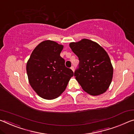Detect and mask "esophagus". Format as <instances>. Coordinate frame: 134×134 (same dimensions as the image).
Instances as JSON below:
<instances>
[{
	"instance_id": "1",
	"label": "esophagus",
	"mask_w": 134,
	"mask_h": 134,
	"mask_svg": "<svg viewBox=\"0 0 134 134\" xmlns=\"http://www.w3.org/2000/svg\"><path fill=\"white\" fill-rule=\"evenodd\" d=\"M71 69L74 71V70H75V67H74V66H71Z\"/></svg>"
}]
</instances>
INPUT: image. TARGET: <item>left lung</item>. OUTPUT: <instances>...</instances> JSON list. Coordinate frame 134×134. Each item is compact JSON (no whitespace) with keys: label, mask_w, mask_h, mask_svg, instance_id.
<instances>
[{"label":"left lung","mask_w":134,"mask_h":134,"mask_svg":"<svg viewBox=\"0 0 134 134\" xmlns=\"http://www.w3.org/2000/svg\"><path fill=\"white\" fill-rule=\"evenodd\" d=\"M70 47L79 60L74 76L83 90L92 95L105 92L113 74L111 61L105 51L98 43L86 39L72 42Z\"/></svg>","instance_id":"obj_1"}]
</instances>
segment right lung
<instances>
[{
  "label": "right lung",
  "mask_w": 134,
  "mask_h": 134,
  "mask_svg": "<svg viewBox=\"0 0 134 134\" xmlns=\"http://www.w3.org/2000/svg\"><path fill=\"white\" fill-rule=\"evenodd\" d=\"M63 46L51 40L41 42L31 53L27 73L32 88L40 97L52 99L65 91L73 71L60 56Z\"/></svg>",
  "instance_id": "obj_1"
}]
</instances>
